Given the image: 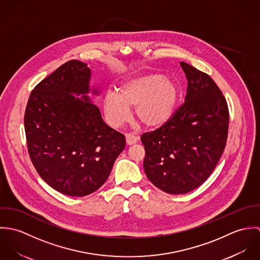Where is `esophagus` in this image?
<instances>
[{
  "mask_svg": "<svg viewBox=\"0 0 260 260\" xmlns=\"http://www.w3.org/2000/svg\"><path fill=\"white\" fill-rule=\"evenodd\" d=\"M137 140H138V138L135 135H133V134H127L126 135V143H127V145L135 144L137 142Z\"/></svg>",
  "mask_w": 260,
  "mask_h": 260,
  "instance_id": "34e87169",
  "label": "esophagus"
}]
</instances>
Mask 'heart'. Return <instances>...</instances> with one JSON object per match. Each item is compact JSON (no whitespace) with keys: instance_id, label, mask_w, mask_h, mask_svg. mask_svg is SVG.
<instances>
[{"instance_id":"1","label":"heart","mask_w":260,"mask_h":260,"mask_svg":"<svg viewBox=\"0 0 260 260\" xmlns=\"http://www.w3.org/2000/svg\"><path fill=\"white\" fill-rule=\"evenodd\" d=\"M180 86L164 75L145 74L124 81L117 94L108 92L103 109L114 127L123 124L134 107L136 118L149 129L165 125L173 116L180 99Z\"/></svg>"}]
</instances>
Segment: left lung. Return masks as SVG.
<instances>
[{
    "label": "left lung",
    "mask_w": 260,
    "mask_h": 260,
    "mask_svg": "<svg viewBox=\"0 0 260 260\" xmlns=\"http://www.w3.org/2000/svg\"><path fill=\"white\" fill-rule=\"evenodd\" d=\"M188 82L184 104L162 127L141 136L144 171L169 194H185L203 184L225 148L229 114L215 82L185 62Z\"/></svg>",
    "instance_id": "1"
}]
</instances>
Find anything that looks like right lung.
I'll return each mask as SVG.
<instances>
[{
	"instance_id": "add662e5",
	"label": "right lung",
	"mask_w": 260,
	"mask_h": 260,
	"mask_svg": "<svg viewBox=\"0 0 260 260\" xmlns=\"http://www.w3.org/2000/svg\"><path fill=\"white\" fill-rule=\"evenodd\" d=\"M91 77L87 64L66 62L38 84L25 111L28 151L39 175L69 196L98 190L126 145L87 95L101 93Z\"/></svg>"
}]
</instances>
